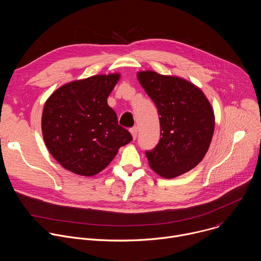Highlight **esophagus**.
Instances as JSON below:
<instances>
[{
  "mask_svg": "<svg viewBox=\"0 0 261 261\" xmlns=\"http://www.w3.org/2000/svg\"><path fill=\"white\" fill-rule=\"evenodd\" d=\"M137 131H138L137 127H133V128H131V129H130V133L132 134V137H133V139H134V140L136 139V136H137Z\"/></svg>",
  "mask_w": 261,
  "mask_h": 261,
  "instance_id": "obj_1",
  "label": "esophagus"
}]
</instances>
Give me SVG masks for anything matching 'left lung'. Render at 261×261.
Returning a JSON list of instances; mask_svg holds the SVG:
<instances>
[{"label":"left lung","instance_id":"left-lung-1","mask_svg":"<svg viewBox=\"0 0 261 261\" xmlns=\"http://www.w3.org/2000/svg\"><path fill=\"white\" fill-rule=\"evenodd\" d=\"M137 80L158 108L159 143L146 152L148 165L160 176L173 178L193 169L203 159L215 130L214 109L194 84L152 70Z\"/></svg>","mask_w":261,"mask_h":261}]
</instances>
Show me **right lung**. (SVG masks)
<instances>
[{"mask_svg":"<svg viewBox=\"0 0 261 261\" xmlns=\"http://www.w3.org/2000/svg\"><path fill=\"white\" fill-rule=\"evenodd\" d=\"M120 79L116 72L73 81L46 100L41 119L43 139L65 169L83 176L96 175L132 140L107 104Z\"/></svg>","mask_w":261,"mask_h":261,"instance_id":"obj_1","label":"right lung"}]
</instances>
